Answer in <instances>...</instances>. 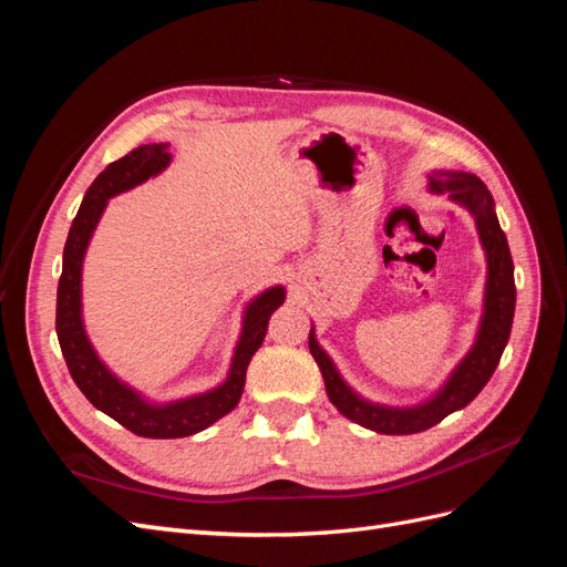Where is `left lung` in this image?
I'll return each instance as SVG.
<instances>
[{
  "label": "left lung",
  "mask_w": 567,
  "mask_h": 567,
  "mask_svg": "<svg viewBox=\"0 0 567 567\" xmlns=\"http://www.w3.org/2000/svg\"><path fill=\"white\" fill-rule=\"evenodd\" d=\"M427 188L433 194H444L452 203L468 210L475 219L480 246L485 250L487 279L483 296V315L475 331L471 350L431 398L411 406H390L362 398L348 381L342 379L333 359L319 340L315 323L310 329V352L321 369L326 394L342 416L383 435H411L437 425L444 416L471 404L477 392L487 385L499 364L511 336L513 312H516V281H513V260L506 234L499 227L494 210V198L483 179L458 169H435L427 175Z\"/></svg>",
  "instance_id": "8db88e82"
}]
</instances>
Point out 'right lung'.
Instances as JSON below:
<instances>
[{"label":"right lung","instance_id":"add662e5","mask_svg":"<svg viewBox=\"0 0 567 567\" xmlns=\"http://www.w3.org/2000/svg\"><path fill=\"white\" fill-rule=\"evenodd\" d=\"M173 163L169 144H144L130 151L127 156L111 163L84 194L80 210L68 231L63 248V271L56 293V336L63 359L75 385L82 390L99 411L115 419L127 431L142 437L173 440L205 431V427L227 416L241 400L246 385V369L252 354L262 346L271 312L284 305L286 288L271 286L257 293L244 310L241 336L236 340L227 379L219 385L188 394V398L153 402L130 383L109 369L104 359L94 350L82 319V265L87 255L92 236L99 227L106 205L117 194L158 177Z\"/></svg>","mask_w":567,"mask_h":567}]
</instances>
